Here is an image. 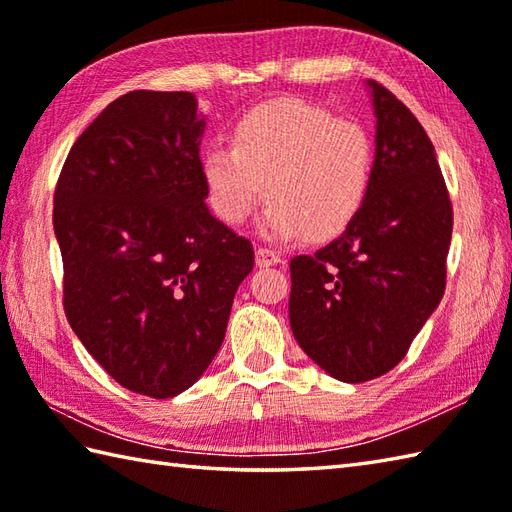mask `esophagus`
<instances>
[{"mask_svg":"<svg viewBox=\"0 0 512 512\" xmlns=\"http://www.w3.org/2000/svg\"><path fill=\"white\" fill-rule=\"evenodd\" d=\"M255 264L259 268L277 266V264H281V257H279V253H275V250H270V248H257L255 250Z\"/></svg>","mask_w":512,"mask_h":512,"instance_id":"1","label":"esophagus"}]
</instances>
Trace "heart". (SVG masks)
<instances>
[{"label":"heart","mask_w":512,"mask_h":512,"mask_svg":"<svg viewBox=\"0 0 512 512\" xmlns=\"http://www.w3.org/2000/svg\"><path fill=\"white\" fill-rule=\"evenodd\" d=\"M374 171V145L352 118L299 99L264 103L233 127L231 143H211L202 156L209 202L222 222L242 224L257 202L268 239L343 233L363 209Z\"/></svg>","instance_id":"1"}]
</instances>
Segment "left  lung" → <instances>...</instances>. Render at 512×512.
Instances as JSON below:
<instances>
[{
    "label": "left lung",
    "instance_id": "1",
    "mask_svg": "<svg viewBox=\"0 0 512 512\" xmlns=\"http://www.w3.org/2000/svg\"><path fill=\"white\" fill-rule=\"evenodd\" d=\"M372 99L374 171L363 209L314 255L290 262V328L325 374L365 383L405 358L444 295L453 211L436 151L394 94Z\"/></svg>",
    "mask_w": 512,
    "mask_h": 512
}]
</instances>
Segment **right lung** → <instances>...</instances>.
I'll return each instance as SVG.
<instances>
[{
    "label": "right lung",
    "mask_w": 512,
    "mask_h": 512,
    "mask_svg": "<svg viewBox=\"0 0 512 512\" xmlns=\"http://www.w3.org/2000/svg\"><path fill=\"white\" fill-rule=\"evenodd\" d=\"M191 92L136 90L76 140L54 191L63 306L116 383L173 398L211 365L253 246L206 206Z\"/></svg>",
    "instance_id": "1"
}]
</instances>
